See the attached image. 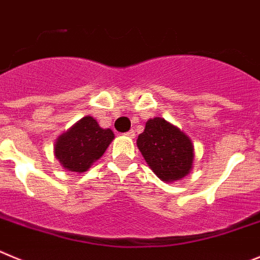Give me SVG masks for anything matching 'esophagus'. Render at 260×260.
Instances as JSON below:
<instances>
[{
  "label": "esophagus",
  "instance_id": "1",
  "mask_svg": "<svg viewBox=\"0 0 260 260\" xmlns=\"http://www.w3.org/2000/svg\"><path fill=\"white\" fill-rule=\"evenodd\" d=\"M125 135H127L128 137H131V139H133V137H135V136H136V133H135V131L131 129V131H128V132L125 133Z\"/></svg>",
  "mask_w": 260,
  "mask_h": 260
}]
</instances>
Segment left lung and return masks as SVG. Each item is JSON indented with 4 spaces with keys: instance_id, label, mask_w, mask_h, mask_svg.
I'll return each instance as SVG.
<instances>
[{
    "instance_id": "8db88e82",
    "label": "left lung",
    "mask_w": 260,
    "mask_h": 260,
    "mask_svg": "<svg viewBox=\"0 0 260 260\" xmlns=\"http://www.w3.org/2000/svg\"><path fill=\"white\" fill-rule=\"evenodd\" d=\"M137 147L149 167L162 181L182 179L193 167L191 140L163 118L146 121L145 131L137 139Z\"/></svg>"
}]
</instances>
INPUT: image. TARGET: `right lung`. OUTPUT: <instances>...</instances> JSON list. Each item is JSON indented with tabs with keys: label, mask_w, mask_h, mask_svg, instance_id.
Returning <instances> with one entry per match:
<instances>
[{
	"label": "right lung",
	"mask_w": 260,
	"mask_h": 260,
	"mask_svg": "<svg viewBox=\"0 0 260 260\" xmlns=\"http://www.w3.org/2000/svg\"><path fill=\"white\" fill-rule=\"evenodd\" d=\"M113 140V131L100 127L92 116H84L58 137L54 145L55 158L66 170L81 174L104 155Z\"/></svg>",
	"instance_id": "right-lung-1"
}]
</instances>
